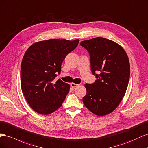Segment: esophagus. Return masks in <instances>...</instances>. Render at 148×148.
Here are the masks:
<instances>
[{
  "label": "esophagus",
  "mask_w": 148,
  "mask_h": 148,
  "mask_svg": "<svg viewBox=\"0 0 148 148\" xmlns=\"http://www.w3.org/2000/svg\"><path fill=\"white\" fill-rule=\"evenodd\" d=\"M79 86V84H74V83H71V86L72 87H73V88L78 87Z\"/></svg>",
  "instance_id": "esophagus-1"
}]
</instances>
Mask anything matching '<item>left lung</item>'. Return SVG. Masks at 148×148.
Segmentation results:
<instances>
[{
    "mask_svg": "<svg viewBox=\"0 0 148 148\" xmlns=\"http://www.w3.org/2000/svg\"><path fill=\"white\" fill-rule=\"evenodd\" d=\"M90 58L92 74L97 80L86 84L84 105L98 116L112 112L119 105L127 89L130 66L127 54L115 42L102 37L81 42Z\"/></svg>",
    "mask_w": 148,
    "mask_h": 148,
    "instance_id": "obj_1",
    "label": "left lung"
}]
</instances>
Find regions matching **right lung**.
Masks as SVG:
<instances>
[{"mask_svg": "<svg viewBox=\"0 0 148 148\" xmlns=\"http://www.w3.org/2000/svg\"><path fill=\"white\" fill-rule=\"evenodd\" d=\"M79 40L52 39L39 41L25 52L20 71L21 87L33 110L42 115L56 111L70 89L68 84L58 79L67 54L77 47Z\"/></svg>", "mask_w": 148, "mask_h": 148, "instance_id": "obj_1", "label": "right lung"}]
</instances>
